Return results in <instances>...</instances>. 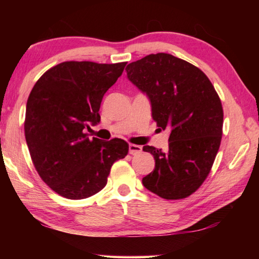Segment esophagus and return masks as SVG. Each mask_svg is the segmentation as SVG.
Here are the masks:
<instances>
[{
    "mask_svg": "<svg viewBox=\"0 0 259 259\" xmlns=\"http://www.w3.org/2000/svg\"><path fill=\"white\" fill-rule=\"evenodd\" d=\"M142 152V146L135 145V144H129V153L130 154H138V153Z\"/></svg>",
    "mask_w": 259,
    "mask_h": 259,
    "instance_id": "1",
    "label": "esophagus"
}]
</instances>
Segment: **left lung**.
Here are the masks:
<instances>
[{"label": "left lung", "mask_w": 259, "mask_h": 259, "mask_svg": "<svg viewBox=\"0 0 259 259\" xmlns=\"http://www.w3.org/2000/svg\"><path fill=\"white\" fill-rule=\"evenodd\" d=\"M125 71L150 100L159 129L170 133L166 152L143 147L155 160L143 185L166 200L186 198L207 178L219 150L224 116L221 99L201 69L164 52L134 61Z\"/></svg>", "instance_id": "1"}]
</instances>
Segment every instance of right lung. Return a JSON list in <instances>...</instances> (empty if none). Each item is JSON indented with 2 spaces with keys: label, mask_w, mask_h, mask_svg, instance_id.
Listing matches in <instances>:
<instances>
[{
  "label": "right lung",
  "mask_w": 259,
  "mask_h": 259,
  "mask_svg": "<svg viewBox=\"0 0 259 259\" xmlns=\"http://www.w3.org/2000/svg\"><path fill=\"white\" fill-rule=\"evenodd\" d=\"M126 63L65 61L35 83L26 105L25 137L35 169L48 186L71 200L103 190L116 160L128 154L124 140L89 139L99 123L104 95Z\"/></svg>",
  "instance_id": "1"
}]
</instances>
